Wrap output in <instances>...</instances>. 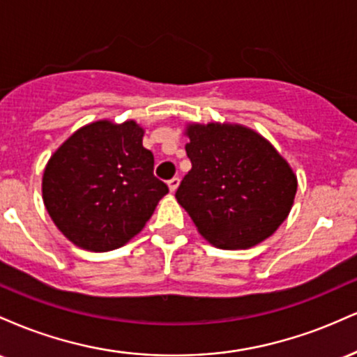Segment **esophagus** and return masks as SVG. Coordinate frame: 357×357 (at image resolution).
Here are the masks:
<instances>
[{
	"label": "esophagus",
	"mask_w": 357,
	"mask_h": 357,
	"mask_svg": "<svg viewBox=\"0 0 357 357\" xmlns=\"http://www.w3.org/2000/svg\"><path fill=\"white\" fill-rule=\"evenodd\" d=\"M167 186H169V191L174 192L176 190H178L179 186V178H171L169 181H167Z\"/></svg>",
	"instance_id": "obj_1"
}]
</instances>
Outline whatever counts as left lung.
Instances as JSON below:
<instances>
[{"mask_svg": "<svg viewBox=\"0 0 357 357\" xmlns=\"http://www.w3.org/2000/svg\"><path fill=\"white\" fill-rule=\"evenodd\" d=\"M191 169L176 199L199 235L225 250L252 248L284 223L297 176L264 136L240 124H188Z\"/></svg>", "mask_w": 357, "mask_h": 357, "instance_id": "1", "label": "left lung"}]
</instances>
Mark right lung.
<instances>
[{
  "mask_svg": "<svg viewBox=\"0 0 357 357\" xmlns=\"http://www.w3.org/2000/svg\"><path fill=\"white\" fill-rule=\"evenodd\" d=\"M136 121L80 127L48 159L42 192L56 228L79 248L109 252L132 240L167 186L154 176V155Z\"/></svg>",
  "mask_w": 357,
  "mask_h": 357,
  "instance_id": "1",
  "label": "right lung"
}]
</instances>
